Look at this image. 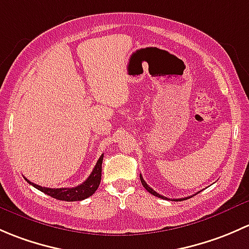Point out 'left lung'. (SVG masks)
I'll use <instances>...</instances> for the list:
<instances>
[{
	"mask_svg": "<svg viewBox=\"0 0 249 249\" xmlns=\"http://www.w3.org/2000/svg\"><path fill=\"white\" fill-rule=\"evenodd\" d=\"M140 181H142V186L145 187V189H146V191L148 192V193H151V194H152V196H158V198H162V199H168V198H165V196H160V193H157V192H156V191H153V189L151 188V187L148 186L147 183H146L145 180H143L142 175H140ZM194 196H196V194H194ZM189 198H192V196H187V198H183V199H173V200H180V201H181V200H186V199H189Z\"/></svg>",
	"mask_w": 249,
	"mask_h": 249,
	"instance_id": "left-lung-1",
	"label": "left lung"
}]
</instances>
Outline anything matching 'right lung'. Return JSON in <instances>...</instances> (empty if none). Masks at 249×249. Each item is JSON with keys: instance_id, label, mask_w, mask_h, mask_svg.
<instances>
[{"instance_id": "1", "label": "right lung", "mask_w": 249, "mask_h": 249, "mask_svg": "<svg viewBox=\"0 0 249 249\" xmlns=\"http://www.w3.org/2000/svg\"><path fill=\"white\" fill-rule=\"evenodd\" d=\"M103 156L104 155H102L101 157H99V160H97L96 166L93 168L92 173L89 174L87 180L76 187H71V188H47V187H42V186H38V184L36 183H32V182L27 180L26 178H25V180L29 182L30 184H32L35 188L39 189L40 192L48 194V196H50L51 198L57 199V200H65V201L84 200V199L91 196L99 187V183H101V178H102V163H103Z\"/></svg>"}]
</instances>
